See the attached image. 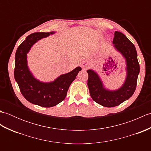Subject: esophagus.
Returning <instances> with one entry per match:
<instances>
[{"mask_svg": "<svg viewBox=\"0 0 151 151\" xmlns=\"http://www.w3.org/2000/svg\"><path fill=\"white\" fill-rule=\"evenodd\" d=\"M89 67V63H88V62H83L81 64V67H82V69L85 70L86 69H88Z\"/></svg>", "mask_w": 151, "mask_h": 151, "instance_id": "1", "label": "esophagus"}]
</instances>
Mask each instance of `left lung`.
I'll return each instance as SVG.
<instances>
[{"label": "left lung", "instance_id": "left-lung-1", "mask_svg": "<svg viewBox=\"0 0 151 151\" xmlns=\"http://www.w3.org/2000/svg\"><path fill=\"white\" fill-rule=\"evenodd\" d=\"M114 48L119 52L126 62V78L119 88L111 90L104 86L101 77L94 70L88 69V86L91 97L97 103L104 107H114L132 97L136 90L139 65L135 46L127 36L115 31Z\"/></svg>", "mask_w": 151, "mask_h": 151}]
</instances>
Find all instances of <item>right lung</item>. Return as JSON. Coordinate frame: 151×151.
I'll return each mask as SVG.
<instances>
[{"instance_id": "obj_1", "label": "right lung", "mask_w": 151, "mask_h": 151, "mask_svg": "<svg viewBox=\"0 0 151 151\" xmlns=\"http://www.w3.org/2000/svg\"><path fill=\"white\" fill-rule=\"evenodd\" d=\"M54 34L55 32L29 35L19 46L15 56L14 78L22 95L31 103L46 108L54 106L64 100L70 84L82 70L81 67H77L49 82H41L35 78L28 65L27 54L38 41Z\"/></svg>"}]
</instances>
